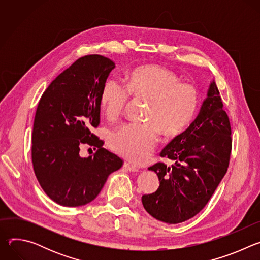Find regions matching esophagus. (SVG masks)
<instances>
[{
  "label": "esophagus",
  "instance_id": "1",
  "mask_svg": "<svg viewBox=\"0 0 260 260\" xmlns=\"http://www.w3.org/2000/svg\"><path fill=\"white\" fill-rule=\"evenodd\" d=\"M123 168H124L126 171H129V172H138V171H139L138 168H136L135 166H133V165L128 164V162H124V164H123Z\"/></svg>",
  "mask_w": 260,
  "mask_h": 260
}]
</instances>
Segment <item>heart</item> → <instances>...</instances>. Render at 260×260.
Instances as JSON below:
<instances>
[{"mask_svg": "<svg viewBox=\"0 0 260 260\" xmlns=\"http://www.w3.org/2000/svg\"><path fill=\"white\" fill-rule=\"evenodd\" d=\"M149 102L144 124L127 123L110 137V148L126 159L142 164L157 145L160 134L175 137L186 128L197 112L200 90L191 82H182L177 74L159 64L140 66L125 78V88L108 79L101 92L100 105L106 117L117 120L128 102Z\"/></svg>", "mask_w": 260, "mask_h": 260, "instance_id": "heart-1", "label": "heart"}]
</instances>
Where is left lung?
I'll list each match as a JSON object with an SVG mask.
<instances>
[{
	"label": "left lung",
	"mask_w": 260,
	"mask_h": 260,
	"mask_svg": "<svg viewBox=\"0 0 260 260\" xmlns=\"http://www.w3.org/2000/svg\"><path fill=\"white\" fill-rule=\"evenodd\" d=\"M232 144L231 122L212 82L194 121L159 154L174 164L168 167L159 161L148 168L157 174L160 183L155 192L142 197L145 210L169 224L199 214L228 172Z\"/></svg>",
	"instance_id": "left-lung-1"
}]
</instances>
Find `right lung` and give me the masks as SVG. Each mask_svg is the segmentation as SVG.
<instances>
[{
	"mask_svg": "<svg viewBox=\"0 0 260 260\" xmlns=\"http://www.w3.org/2000/svg\"><path fill=\"white\" fill-rule=\"evenodd\" d=\"M114 68L113 60L100 54L78 58L49 84L37 107L32 168L44 192L60 206L90 203L108 176L123 165L91 132L100 125L102 88ZM83 144L93 146L96 152L81 158Z\"/></svg>",
	"mask_w": 260,
	"mask_h": 260,
	"instance_id": "add662e5",
	"label": "right lung"
}]
</instances>
